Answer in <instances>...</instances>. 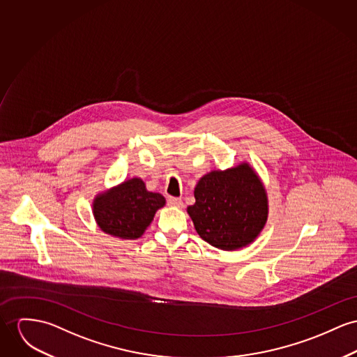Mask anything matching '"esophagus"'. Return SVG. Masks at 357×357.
<instances>
[{
	"instance_id": "34e87169",
	"label": "esophagus",
	"mask_w": 357,
	"mask_h": 357,
	"mask_svg": "<svg viewBox=\"0 0 357 357\" xmlns=\"http://www.w3.org/2000/svg\"><path fill=\"white\" fill-rule=\"evenodd\" d=\"M168 205L182 208V206H183V201H182L181 198H178V197H169V198H168Z\"/></svg>"
}]
</instances>
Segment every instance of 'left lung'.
<instances>
[{"label":"left lung","instance_id":"8db88e82","mask_svg":"<svg viewBox=\"0 0 357 357\" xmlns=\"http://www.w3.org/2000/svg\"><path fill=\"white\" fill-rule=\"evenodd\" d=\"M188 208L197 234L220 250L247 246L268 220V197L254 169L242 165L204 175Z\"/></svg>","mask_w":357,"mask_h":357}]
</instances>
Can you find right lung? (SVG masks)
<instances>
[{"label": "right lung", "mask_w": 357, "mask_h": 357, "mask_svg": "<svg viewBox=\"0 0 357 357\" xmlns=\"http://www.w3.org/2000/svg\"><path fill=\"white\" fill-rule=\"evenodd\" d=\"M165 204L162 194L148 192L139 178H133L96 195L92 211L103 232L121 239H137Z\"/></svg>", "instance_id": "right-lung-1"}]
</instances>
